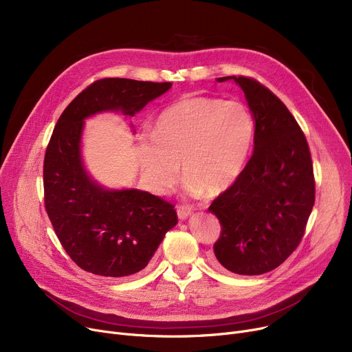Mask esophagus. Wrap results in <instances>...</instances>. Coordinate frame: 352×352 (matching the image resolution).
I'll list each match as a JSON object with an SVG mask.
<instances>
[{
  "mask_svg": "<svg viewBox=\"0 0 352 352\" xmlns=\"http://www.w3.org/2000/svg\"><path fill=\"white\" fill-rule=\"evenodd\" d=\"M191 212H192V208L188 206H178L177 207V214H178L179 219H186L188 215H191Z\"/></svg>",
  "mask_w": 352,
  "mask_h": 352,
  "instance_id": "esophagus-1",
  "label": "esophagus"
}]
</instances>
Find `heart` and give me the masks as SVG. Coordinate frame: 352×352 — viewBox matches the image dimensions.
<instances>
[{"label": "heart", "mask_w": 352, "mask_h": 352, "mask_svg": "<svg viewBox=\"0 0 352 352\" xmlns=\"http://www.w3.org/2000/svg\"><path fill=\"white\" fill-rule=\"evenodd\" d=\"M254 129V118L241 102L186 97L158 116L154 135L140 141L138 158L158 191L177 182L181 162L191 192L215 195L241 174Z\"/></svg>", "instance_id": "heart-1"}]
</instances>
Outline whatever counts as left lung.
I'll list each match as a JSON object with an SVG mask.
<instances>
[{
    "instance_id": "1",
    "label": "left lung",
    "mask_w": 352,
    "mask_h": 352,
    "mask_svg": "<svg viewBox=\"0 0 352 352\" xmlns=\"http://www.w3.org/2000/svg\"><path fill=\"white\" fill-rule=\"evenodd\" d=\"M234 80L255 120L254 151L231 187L208 208L219 221L217 261L239 275L280 267L301 243L316 201L309 146L285 104L250 77Z\"/></svg>"
}]
</instances>
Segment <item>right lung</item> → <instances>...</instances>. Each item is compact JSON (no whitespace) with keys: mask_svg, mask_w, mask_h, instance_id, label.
I'll return each mask as SVG.
<instances>
[{"mask_svg":"<svg viewBox=\"0 0 352 352\" xmlns=\"http://www.w3.org/2000/svg\"><path fill=\"white\" fill-rule=\"evenodd\" d=\"M171 85L97 80L55 124L44 157L45 211L65 252L87 272L120 278L144 270L178 217L171 202L157 195L104 190L88 177L80 153L84 120L118 109L133 117Z\"/></svg>","mask_w":352,"mask_h":352,"instance_id":"1","label":"right lung"}]
</instances>
